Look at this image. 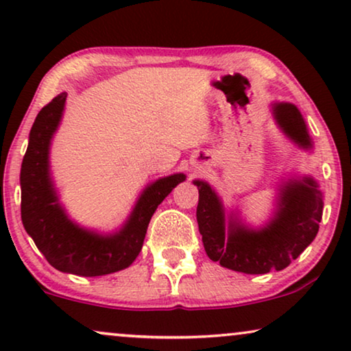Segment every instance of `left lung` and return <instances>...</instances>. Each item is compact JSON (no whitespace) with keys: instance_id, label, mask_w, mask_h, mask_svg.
<instances>
[{"instance_id":"obj_1","label":"left lung","mask_w":351,"mask_h":351,"mask_svg":"<svg viewBox=\"0 0 351 351\" xmlns=\"http://www.w3.org/2000/svg\"><path fill=\"white\" fill-rule=\"evenodd\" d=\"M271 117L282 136L304 152L313 150L300 110L291 102H271ZM199 199L196 208L206 254L233 271L263 275L280 271L313 241L323 217V191L313 176L287 174L276 186L275 209L267 222L254 227L238 208L228 209L213 185L195 179Z\"/></svg>"}]
</instances>
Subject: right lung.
I'll return each mask as SVG.
<instances>
[{
	"label": "right lung",
	"mask_w": 351,
	"mask_h": 351,
	"mask_svg": "<svg viewBox=\"0 0 351 351\" xmlns=\"http://www.w3.org/2000/svg\"><path fill=\"white\" fill-rule=\"evenodd\" d=\"M66 93L51 100L33 123L22 161V223L46 261L59 271L102 276L124 270L141 252L152 215L162 199L186 179L184 172L148 184L131 214L113 232H99L70 217L51 172V145L65 112Z\"/></svg>",
	"instance_id": "right-lung-1"
}]
</instances>
